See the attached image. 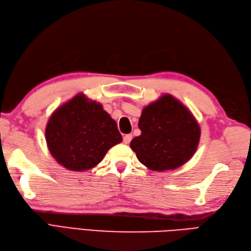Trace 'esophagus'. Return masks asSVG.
<instances>
[{
  "instance_id": "obj_1",
  "label": "esophagus",
  "mask_w": 251,
  "mask_h": 251,
  "mask_svg": "<svg viewBox=\"0 0 251 251\" xmlns=\"http://www.w3.org/2000/svg\"><path fill=\"white\" fill-rule=\"evenodd\" d=\"M131 140H132V135L131 134H127V135H125V137H124V142L126 143V144H128L131 142Z\"/></svg>"
}]
</instances>
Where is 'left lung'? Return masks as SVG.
<instances>
[{"instance_id":"left-lung-1","label":"left lung","mask_w":251,"mask_h":251,"mask_svg":"<svg viewBox=\"0 0 251 251\" xmlns=\"http://www.w3.org/2000/svg\"><path fill=\"white\" fill-rule=\"evenodd\" d=\"M131 149L138 160L155 172L175 170L191 159L198 148L200 126L185 105L170 94L162 95L141 112Z\"/></svg>"}]
</instances>
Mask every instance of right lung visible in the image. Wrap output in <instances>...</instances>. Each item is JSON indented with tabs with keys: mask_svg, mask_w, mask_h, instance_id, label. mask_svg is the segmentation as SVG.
Masks as SVG:
<instances>
[{
	"mask_svg": "<svg viewBox=\"0 0 251 251\" xmlns=\"http://www.w3.org/2000/svg\"><path fill=\"white\" fill-rule=\"evenodd\" d=\"M45 135L53 158L73 172L94 168L112 147L123 141L116 121L100 103L82 93L53 112Z\"/></svg>",
	"mask_w": 251,
	"mask_h": 251,
	"instance_id": "1",
	"label": "right lung"
}]
</instances>
